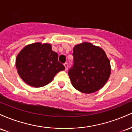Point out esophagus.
<instances>
[{"instance_id": "1", "label": "esophagus", "mask_w": 132, "mask_h": 132, "mask_svg": "<svg viewBox=\"0 0 132 132\" xmlns=\"http://www.w3.org/2000/svg\"><path fill=\"white\" fill-rule=\"evenodd\" d=\"M64 66H65V70H67V69H68V63H64Z\"/></svg>"}]
</instances>
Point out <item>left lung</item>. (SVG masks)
I'll use <instances>...</instances> for the list:
<instances>
[{
    "instance_id": "8db88e82",
    "label": "left lung",
    "mask_w": 132,
    "mask_h": 132,
    "mask_svg": "<svg viewBox=\"0 0 132 132\" xmlns=\"http://www.w3.org/2000/svg\"><path fill=\"white\" fill-rule=\"evenodd\" d=\"M73 64L68 71L72 85L79 91L90 94L102 88L109 78L110 61L105 51L89 43L73 48Z\"/></svg>"
}]
</instances>
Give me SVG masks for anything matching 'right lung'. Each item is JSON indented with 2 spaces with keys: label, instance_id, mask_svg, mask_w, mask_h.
<instances>
[{
  "label": "right lung",
  "instance_id": "right-lung-1",
  "mask_svg": "<svg viewBox=\"0 0 132 132\" xmlns=\"http://www.w3.org/2000/svg\"><path fill=\"white\" fill-rule=\"evenodd\" d=\"M16 68L23 81L35 87L49 84L60 71L65 69L58 54L50 44L33 43L25 46L16 59Z\"/></svg>",
  "mask_w": 132,
  "mask_h": 132
}]
</instances>
